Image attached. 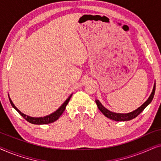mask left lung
I'll return each mask as SVG.
<instances>
[{
  "instance_id": "8db88e82",
  "label": "left lung",
  "mask_w": 161,
  "mask_h": 161,
  "mask_svg": "<svg viewBox=\"0 0 161 161\" xmlns=\"http://www.w3.org/2000/svg\"><path fill=\"white\" fill-rule=\"evenodd\" d=\"M155 83L154 85L153 92H152L150 96L148 98L146 102H145L144 104H143L142 106H140L138 108H137L135 111L133 112H130V113L128 114H116L114 113V112H111L108 111V110L105 108L103 106V105L101 104L99 100H95L97 105V107L100 111L102 112V113L104 114V115L106 116V117L111 119L115 120V121H119V122H122V121H129L133 119L136 118V116L139 115V114L142 113V112L144 111L145 108H146L147 105H148L149 103L152 102L153 99L154 97V95H155Z\"/></svg>"
}]
</instances>
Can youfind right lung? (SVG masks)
<instances>
[{
  "label": "right lung",
  "mask_w": 161,
  "mask_h": 161,
  "mask_svg": "<svg viewBox=\"0 0 161 161\" xmlns=\"http://www.w3.org/2000/svg\"><path fill=\"white\" fill-rule=\"evenodd\" d=\"M71 97H72V94L67 99V100H66V101L63 103L62 105H61V106L59 108L57 111H55L54 113L50 114V115H48V116H44V117H39V118L31 117V116H28L27 115H25V114H23L21 111H19V110L17 109L16 107H15V105L13 104L12 101L11 100L10 97H8V99H9L10 103H11V105H12V107L14 108L16 110V111L18 112V113L20 114V115L23 116V117L25 119L26 121H28V122L31 123V124H34V125H46V124H49V123H52V122H55V121H56L59 117H60V116L63 114L64 111L65 110L66 106H67L68 103H69Z\"/></svg>",
  "instance_id": "right-lung-1"
}]
</instances>
